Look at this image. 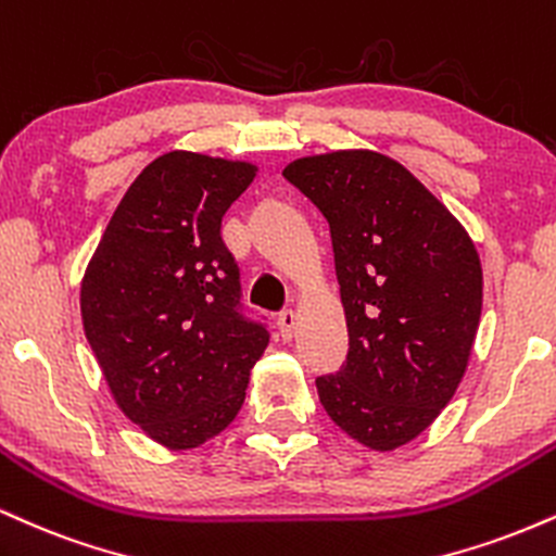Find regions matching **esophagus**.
Instances as JSON below:
<instances>
[{
    "instance_id": "obj_1",
    "label": "esophagus",
    "mask_w": 556,
    "mask_h": 556,
    "mask_svg": "<svg viewBox=\"0 0 556 556\" xmlns=\"http://www.w3.org/2000/svg\"><path fill=\"white\" fill-rule=\"evenodd\" d=\"M296 312L293 309H283L278 315V330L280 336H283V341H291L293 338V330H296Z\"/></svg>"
}]
</instances>
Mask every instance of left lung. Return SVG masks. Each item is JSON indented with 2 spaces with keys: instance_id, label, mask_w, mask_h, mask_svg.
Wrapping results in <instances>:
<instances>
[{
  "instance_id": "1",
  "label": "left lung",
  "mask_w": 556,
  "mask_h": 556,
  "mask_svg": "<svg viewBox=\"0 0 556 556\" xmlns=\"http://www.w3.org/2000/svg\"><path fill=\"white\" fill-rule=\"evenodd\" d=\"M283 176L328 218L349 325L341 371L317 377L319 403L362 445H406L466 375L484 296L479 252L406 166L375 150L306 155Z\"/></svg>"
}]
</instances>
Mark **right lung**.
Returning <instances> with one entry per match:
<instances>
[{
  "instance_id": "obj_1",
  "label": "right lung",
  "mask_w": 556,
  "mask_h": 556,
  "mask_svg": "<svg viewBox=\"0 0 556 556\" xmlns=\"http://www.w3.org/2000/svg\"><path fill=\"white\" fill-rule=\"evenodd\" d=\"M257 166L172 150L111 215L80 289L83 328L111 395L168 450L200 447L237 419L270 341L241 312L239 265L220 237Z\"/></svg>"
}]
</instances>
